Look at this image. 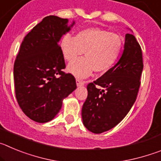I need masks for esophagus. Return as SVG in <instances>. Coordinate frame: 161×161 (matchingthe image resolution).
Returning a JSON list of instances; mask_svg holds the SVG:
<instances>
[{
  "label": "esophagus",
  "mask_w": 161,
  "mask_h": 161,
  "mask_svg": "<svg viewBox=\"0 0 161 161\" xmlns=\"http://www.w3.org/2000/svg\"><path fill=\"white\" fill-rule=\"evenodd\" d=\"M84 84H85V81L80 79H76V85L77 86H82V85H84Z\"/></svg>",
  "instance_id": "esophagus-1"
}]
</instances>
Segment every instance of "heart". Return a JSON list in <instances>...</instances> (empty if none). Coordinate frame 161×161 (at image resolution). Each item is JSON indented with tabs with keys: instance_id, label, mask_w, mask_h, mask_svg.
Returning <instances> with one entry per match:
<instances>
[{
	"instance_id": "heart-1",
	"label": "heart",
	"mask_w": 161,
	"mask_h": 161,
	"mask_svg": "<svg viewBox=\"0 0 161 161\" xmlns=\"http://www.w3.org/2000/svg\"><path fill=\"white\" fill-rule=\"evenodd\" d=\"M123 38L118 34L99 27L81 30L72 37L66 35L60 41L64 58L72 62L85 52V58L69 64L68 70L77 77L89 76L93 71L105 73L114 66L123 48Z\"/></svg>"
}]
</instances>
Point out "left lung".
Here are the masks:
<instances>
[{
	"mask_svg": "<svg viewBox=\"0 0 161 161\" xmlns=\"http://www.w3.org/2000/svg\"><path fill=\"white\" fill-rule=\"evenodd\" d=\"M143 68L141 47L132 34H126L119 62L87 85L82 119L88 130L102 133L124 119L137 97Z\"/></svg>",
	"mask_w": 161,
	"mask_h": 161,
	"instance_id": "1",
	"label": "left lung"
}]
</instances>
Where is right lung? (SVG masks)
<instances>
[{"label":"right lung","mask_w":161,"mask_h":161,"mask_svg":"<svg viewBox=\"0 0 161 161\" xmlns=\"http://www.w3.org/2000/svg\"><path fill=\"white\" fill-rule=\"evenodd\" d=\"M68 18L47 16L22 41L14 65V89L20 108L37 123L55 118L65 97L76 89L66 68L59 41L70 31Z\"/></svg>","instance_id":"right-lung-1"}]
</instances>
